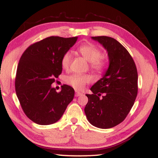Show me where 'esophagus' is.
<instances>
[{
  "label": "esophagus",
  "instance_id": "esophagus-1",
  "mask_svg": "<svg viewBox=\"0 0 158 158\" xmlns=\"http://www.w3.org/2000/svg\"><path fill=\"white\" fill-rule=\"evenodd\" d=\"M81 95H83V94H81V93H80L78 91H77V90H75V97H78L80 96H81Z\"/></svg>",
  "mask_w": 158,
  "mask_h": 158
}]
</instances>
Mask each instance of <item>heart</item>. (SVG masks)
<instances>
[{
    "mask_svg": "<svg viewBox=\"0 0 158 158\" xmlns=\"http://www.w3.org/2000/svg\"><path fill=\"white\" fill-rule=\"evenodd\" d=\"M77 52L90 62V66L95 73H101L104 70L105 62L101 56V51L96 45L90 42L83 43L77 47ZM71 61V54L66 52L61 58V65L63 69H68ZM91 81L89 75L72 74L66 77L65 82L76 90H82L86 84Z\"/></svg>",
    "mask_w": 158,
    "mask_h": 158,
    "instance_id": "heart-1",
    "label": "heart"
}]
</instances>
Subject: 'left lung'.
<instances>
[{
    "label": "left lung",
    "mask_w": 158,
    "mask_h": 158,
    "mask_svg": "<svg viewBox=\"0 0 158 158\" xmlns=\"http://www.w3.org/2000/svg\"><path fill=\"white\" fill-rule=\"evenodd\" d=\"M91 38L106 49L109 66L102 78L90 88L93 94H86L88 101L84 111L92 125L109 129L122 122L135 103L137 70L130 54L115 39L106 36Z\"/></svg>",
    "instance_id": "1"
}]
</instances>
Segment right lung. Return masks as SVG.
Wrapping results in <instances>:
<instances>
[{"label": "right lung", "mask_w": 158, "mask_h": 158, "mask_svg": "<svg viewBox=\"0 0 158 158\" xmlns=\"http://www.w3.org/2000/svg\"><path fill=\"white\" fill-rule=\"evenodd\" d=\"M77 36H49L34 43L22 54L15 79L16 96L27 116L40 125L57 122L74 98L70 85H62L60 92L52 88L61 74V58L72 47Z\"/></svg>", "instance_id": "obj_1"}]
</instances>
